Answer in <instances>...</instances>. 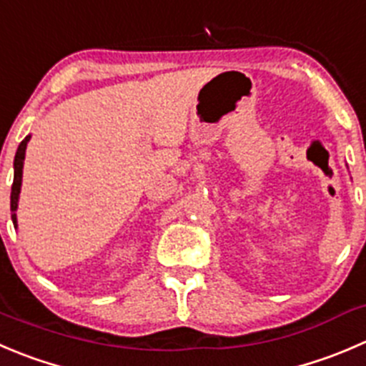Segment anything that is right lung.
<instances>
[{"label": "right lung", "mask_w": 366, "mask_h": 366, "mask_svg": "<svg viewBox=\"0 0 366 366\" xmlns=\"http://www.w3.org/2000/svg\"><path fill=\"white\" fill-rule=\"evenodd\" d=\"M31 136H26L21 141L19 148L16 152V159H14V184H12V193H10V211H12V222L14 227H17V202H19L21 193V180H23V164H24V152H26V144Z\"/></svg>", "instance_id": "1"}]
</instances>
